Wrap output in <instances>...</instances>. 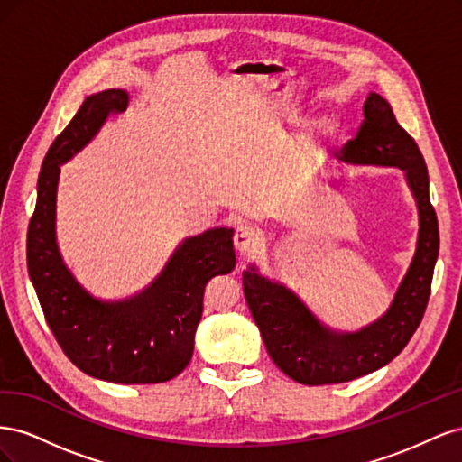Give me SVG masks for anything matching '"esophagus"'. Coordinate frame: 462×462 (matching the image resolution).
I'll list each match as a JSON object with an SVG mask.
<instances>
[{
    "mask_svg": "<svg viewBox=\"0 0 462 462\" xmlns=\"http://www.w3.org/2000/svg\"><path fill=\"white\" fill-rule=\"evenodd\" d=\"M235 248L241 258H246L250 253H254L258 245V236L250 227H236L235 231Z\"/></svg>",
    "mask_w": 462,
    "mask_h": 462,
    "instance_id": "34e87169",
    "label": "esophagus"
}]
</instances>
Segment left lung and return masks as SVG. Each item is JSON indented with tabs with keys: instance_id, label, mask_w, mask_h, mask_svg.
I'll list each match as a JSON object with an SVG mask.
<instances>
[{
	"instance_id": "1",
	"label": "left lung",
	"mask_w": 462,
	"mask_h": 462,
	"mask_svg": "<svg viewBox=\"0 0 462 462\" xmlns=\"http://www.w3.org/2000/svg\"><path fill=\"white\" fill-rule=\"evenodd\" d=\"M339 160L348 165L399 167L416 199L420 231L411 268L383 318L356 333L324 328L295 292L256 273H243L248 309L262 333L268 355L292 380L304 385H328L356 380L393 360L414 335L430 300L433 265L439 253L438 216L430 202V179L422 152L395 119L380 94L370 92L365 121Z\"/></svg>"
}]
</instances>
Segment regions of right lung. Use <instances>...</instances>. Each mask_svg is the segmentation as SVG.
Wrapping results in <instances>:
<instances>
[{
  "mask_svg": "<svg viewBox=\"0 0 462 462\" xmlns=\"http://www.w3.org/2000/svg\"><path fill=\"white\" fill-rule=\"evenodd\" d=\"M127 102V92L116 88L88 96L50 146L38 175L26 262L53 337L79 370L114 383H162L192 358L206 283L235 268L233 229L217 227L185 239L156 282L133 299L102 302L77 283L55 243L60 165Z\"/></svg>",
  "mask_w": 462,
  "mask_h": 462,
  "instance_id": "obj_1",
  "label": "right lung"
}]
</instances>
